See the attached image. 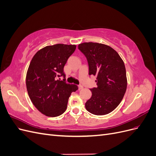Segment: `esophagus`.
Returning <instances> with one entry per match:
<instances>
[{"label": "esophagus", "instance_id": "34e87169", "mask_svg": "<svg viewBox=\"0 0 156 156\" xmlns=\"http://www.w3.org/2000/svg\"><path fill=\"white\" fill-rule=\"evenodd\" d=\"M78 88H79V90H81V89H83V87L82 85H81V84H79V85H78Z\"/></svg>", "mask_w": 156, "mask_h": 156}]
</instances>
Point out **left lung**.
<instances>
[{
    "label": "left lung",
    "mask_w": 156,
    "mask_h": 156,
    "mask_svg": "<svg viewBox=\"0 0 156 156\" xmlns=\"http://www.w3.org/2000/svg\"><path fill=\"white\" fill-rule=\"evenodd\" d=\"M87 58L89 75L96 76L97 87L85 103L93 115L108 114L120 104L127 88L125 65L117 52L105 44L86 42L78 45Z\"/></svg>",
    "instance_id": "left-lung-1"
}]
</instances>
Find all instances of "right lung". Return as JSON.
<instances>
[{"label": "right lung", "mask_w": 156, "mask_h": 156, "mask_svg": "<svg viewBox=\"0 0 156 156\" xmlns=\"http://www.w3.org/2000/svg\"><path fill=\"white\" fill-rule=\"evenodd\" d=\"M76 49L75 45L55 44L40 49L28 69L26 85L34 105L42 114L55 117L65 112L69 97L78 87L66 82L64 67ZM63 76V81L58 77Z\"/></svg>", "instance_id": "1"}]
</instances>
